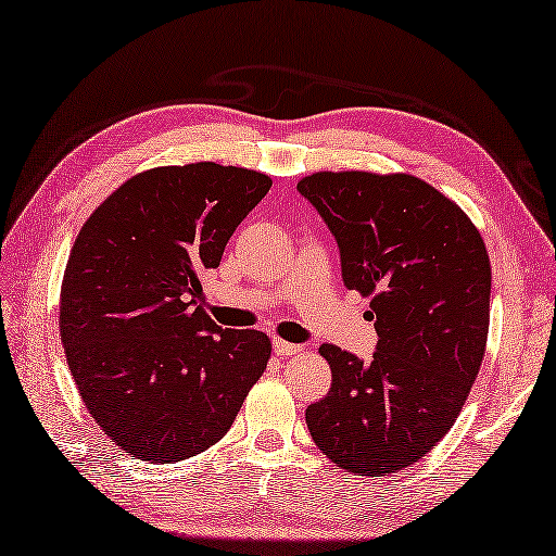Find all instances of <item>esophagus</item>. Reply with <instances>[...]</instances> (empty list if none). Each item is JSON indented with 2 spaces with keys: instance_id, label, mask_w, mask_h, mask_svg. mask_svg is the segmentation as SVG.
<instances>
[{
  "instance_id": "34e87169",
  "label": "esophagus",
  "mask_w": 556,
  "mask_h": 556,
  "mask_svg": "<svg viewBox=\"0 0 556 556\" xmlns=\"http://www.w3.org/2000/svg\"><path fill=\"white\" fill-rule=\"evenodd\" d=\"M271 346H275L277 356H293V353L301 351L299 344H289V341H285V339H275L271 341Z\"/></svg>"
}]
</instances>
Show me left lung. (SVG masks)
Returning a JSON list of instances; mask_svg holds the SVG:
<instances>
[{
  "label": "left lung",
  "instance_id": "8db88e82",
  "mask_svg": "<svg viewBox=\"0 0 556 556\" xmlns=\"http://www.w3.org/2000/svg\"><path fill=\"white\" fill-rule=\"evenodd\" d=\"M296 188L334 233L346 289L372 299L380 337L368 363L320 346L332 387L305 422L346 473H396L442 440L476 382L490 255L466 212L418 176L317 172Z\"/></svg>",
  "mask_w": 556,
  "mask_h": 556
}]
</instances>
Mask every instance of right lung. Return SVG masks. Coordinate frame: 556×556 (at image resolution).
Masks as SVG:
<instances>
[{
    "label": "right lung",
    "instance_id": "right-lung-1",
    "mask_svg": "<svg viewBox=\"0 0 556 556\" xmlns=\"http://www.w3.org/2000/svg\"><path fill=\"white\" fill-rule=\"evenodd\" d=\"M271 179L195 162L131 176L71 248L59 334L90 416L126 454L172 464L219 442L271 344L198 305L236 227Z\"/></svg>",
    "mask_w": 556,
    "mask_h": 556
}]
</instances>
